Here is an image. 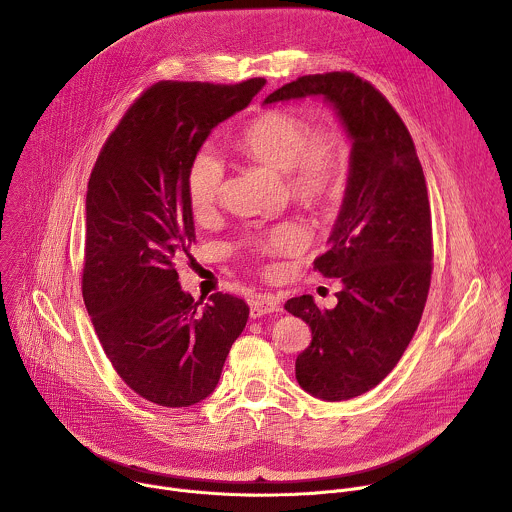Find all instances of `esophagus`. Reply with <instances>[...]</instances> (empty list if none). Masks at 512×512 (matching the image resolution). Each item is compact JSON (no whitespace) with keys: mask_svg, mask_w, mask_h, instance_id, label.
I'll return each mask as SVG.
<instances>
[{"mask_svg":"<svg viewBox=\"0 0 512 512\" xmlns=\"http://www.w3.org/2000/svg\"><path fill=\"white\" fill-rule=\"evenodd\" d=\"M279 312V300L271 294H259L251 300V318H261L265 314Z\"/></svg>","mask_w":512,"mask_h":512,"instance_id":"obj_1","label":"esophagus"}]
</instances>
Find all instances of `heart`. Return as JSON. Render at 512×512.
Listing matches in <instances>:
<instances>
[{"mask_svg":"<svg viewBox=\"0 0 512 512\" xmlns=\"http://www.w3.org/2000/svg\"><path fill=\"white\" fill-rule=\"evenodd\" d=\"M239 150L257 164L283 174L287 194L300 206L318 208L332 202L344 188L348 148L344 133L330 123L312 127L298 113L269 109L251 119L237 139ZM225 166L210 152L192 158L186 172V196L196 221L208 218L223 194ZM304 235L294 225H281L251 241L257 257L294 253Z\"/></svg>","mask_w":512,"mask_h":512,"instance_id":"heart-1","label":"heart"}]
</instances>
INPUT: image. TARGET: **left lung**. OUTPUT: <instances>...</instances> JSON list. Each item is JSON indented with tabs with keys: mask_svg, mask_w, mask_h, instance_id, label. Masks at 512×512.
<instances>
[{
	"mask_svg": "<svg viewBox=\"0 0 512 512\" xmlns=\"http://www.w3.org/2000/svg\"><path fill=\"white\" fill-rule=\"evenodd\" d=\"M324 97L350 137V170L330 247L314 261L324 277H340L334 310L312 296L285 310L312 330L296 358V379L324 401H344L377 387L409 346L431 281V210L415 143L391 107L352 72L291 81L263 103Z\"/></svg>",
	"mask_w": 512,
	"mask_h": 512,
	"instance_id": "1",
	"label": "left lung"
}]
</instances>
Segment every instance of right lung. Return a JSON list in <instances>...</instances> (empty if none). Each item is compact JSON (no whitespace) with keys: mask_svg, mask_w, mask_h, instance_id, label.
Returning a JSON list of instances; mask_svg holds the SVG:
<instances>
[{"mask_svg":"<svg viewBox=\"0 0 512 512\" xmlns=\"http://www.w3.org/2000/svg\"><path fill=\"white\" fill-rule=\"evenodd\" d=\"M263 85L156 83L127 109L89 178L85 306L117 375L162 407H190L214 391L249 318L241 298L221 291L200 307L174 261L196 243L192 158Z\"/></svg>","mask_w":512,"mask_h":512,"instance_id":"add662e5","label":"right lung"}]
</instances>
